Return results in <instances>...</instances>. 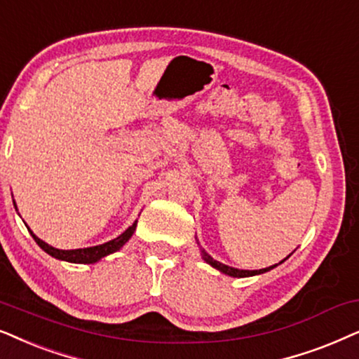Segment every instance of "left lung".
<instances>
[{"instance_id":"1","label":"left lung","mask_w":359,"mask_h":359,"mask_svg":"<svg viewBox=\"0 0 359 359\" xmlns=\"http://www.w3.org/2000/svg\"><path fill=\"white\" fill-rule=\"evenodd\" d=\"M202 251V257H203V261H207L210 266H213L215 269H218L219 272H223V274H226V276H231V277H250V276H257V274H262V272H267V271H271L272 267H276L277 264H274V266H269V267H264V269H259V271H245V269H235V267H229V266H226V264H222V262L219 261H215L212 256L208 255L207 251L205 250H200ZM289 257V256H287ZM283 262V261H280Z\"/></svg>"}]
</instances>
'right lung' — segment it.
I'll list each match as a JSON object with an SVG mask.
<instances>
[{
	"label": "right lung",
	"mask_w": 359,
	"mask_h": 359,
	"mask_svg": "<svg viewBox=\"0 0 359 359\" xmlns=\"http://www.w3.org/2000/svg\"><path fill=\"white\" fill-rule=\"evenodd\" d=\"M136 224H137V219L131 224L130 228L126 229V231L121 233V235H119L118 238H114V240H111V241L103 243V245H98V246H92V248H80V250H57V248H52L50 245H47L46 241H42L41 238H37L29 228L27 229H29L31 236L34 238V241L37 243V245H39L42 250L47 252V255L55 257V259L75 262V264H93V262L100 261L102 257L111 255V252H116L118 250H121V248L126 245V241L133 236V233H135Z\"/></svg>",
	"instance_id": "1"
}]
</instances>
